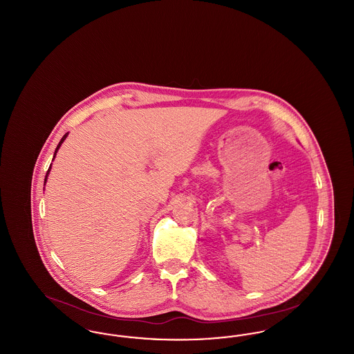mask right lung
I'll list each match as a JSON object with an SVG mask.
<instances>
[{
	"mask_svg": "<svg viewBox=\"0 0 354 354\" xmlns=\"http://www.w3.org/2000/svg\"><path fill=\"white\" fill-rule=\"evenodd\" d=\"M68 133H66V134L64 135V136H62V139H61V140H59V143H58V146H57V149H55V152H54V156H55V153H57V151H58V149H59V147H61V145H62V143H64V140H65V139H66V136H68ZM53 159H54V158H53ZM49 171H50V167H49V169H48V174H49ZM48 174H46V176H45V183H46V178H48Z\"/></svg>",
	"mask_w": 354,
	"mask_h": 354,
	"instance_id": "add662e5",
	"label": "right lung"
}]
</instances>
